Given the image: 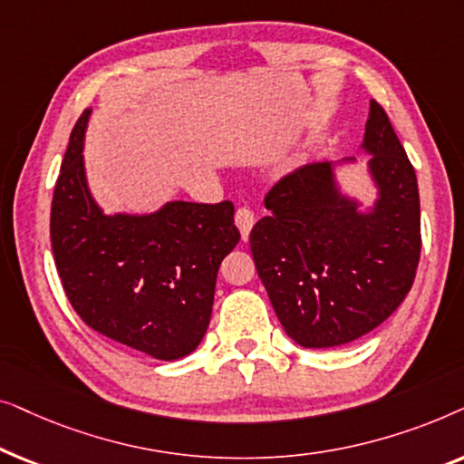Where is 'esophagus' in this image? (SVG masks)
I'll list each match as a JSON object with an SVG mask.
<instances>
[{"label":"esophagus","instance_id":"esophagus-1","mask_svg":"<svg viewBox=\"0 0 464 464\" xmlns=\"http://www.w3.org/2000/svg\"><path fill=\"white\" fill-rule=\"evenodd\" d=\"M234 221H237L240 237H243V240H246V238H249V232H251L253 224H256V213H253L251 208L243 207V208H238L237 215H234Z\"/></svg>","mask_w":464,"mask_h":464}]
</instances>
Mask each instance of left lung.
Returning <instances> with one entry per match:
<instances>
[{
  "mask_svg": "<svg viewBox=\"0 0 464 464\" xmlns=\"http://www.w3.org/2000/svg\"><path fill=\"white\" fill-rule=\"evenodd\" d=\"M361 150L376 200L367 211L342 194L335 164L285 175L266 196L268 218L249 245L275 313L304 348H332L370 334L405 300L420 259L418 181L389 116L376 101ZM344 158L338 164H353Z\"/></svg>",
  "mask_w": 464,
  "mask_h": 464,
  "instance_id": "1",
  "label": "left lung"
}]
</instances>
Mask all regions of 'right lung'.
<instances>
[{"label": "right lung", "instance_id": "obj_1", "mask_svg": "<svg viewBox=\"0 0 464 464\" xmlns=\"http://www.w3.org/2000/svg\"><path fill=\"white\" fill-rule=\"evenodd\" d=\"M88 118L91 110L69 137L50 211L63 289L94 332L154 359H181L205 338L219 264L240 240L234 205L173 200L148 215H105L82 156Z\"/></svg>", "mask_w": 464, "mask_h": 464}]
</instances>
